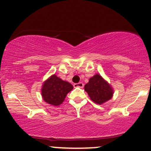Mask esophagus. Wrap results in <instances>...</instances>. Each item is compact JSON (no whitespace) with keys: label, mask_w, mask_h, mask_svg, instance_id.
<instances>
[{"label":"esophagus","mask_w":151,"mask_h":151,"mask_svg":"<svg viewBox=\"0 0 151 151\" xmlns=\"http://www.w3.org/2000/svg\"><path fill=\"white\" fill-rule=\"evenodd\" d=\"M74 87H79V88H83L84 87V84L82 82H79V83H76V84H74Z\"/></svg>","instance_id":"esophagus-1"}]
</instances>
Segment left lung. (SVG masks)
Here are the masks:
<instances>
[{"label":"left lung","instance_id":"left-lung-1","mask_svg":"<svg viewBox=\"0 0 151 151\" xmlns=\"http://www.w3.org/2000/svg\"><path fill=\"white\" fill-rule=\"evenodd\" d=\"M84 90L89 94L91 101L97 104H102L113 96L114 90L110 84L99 74H95L89 79L84 86Z\"/></svg>","mask_w":151,"mask_h":151}]
</instances>
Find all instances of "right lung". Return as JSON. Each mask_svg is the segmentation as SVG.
Returning a JSON list of instances; mask_svg holds the SVG:
<instances>
[{
	"label": "right lung",
	"instance_id": "obj_1",
	"mask_svg": "<svg viewBox=\"0 0 151 151\" xmlns=\"http://www.w3.org/2000/svg\"><path fill=\"white\" fill-rule=\"evenodd\" d=\"M72 89L73 86L70 83L53 74L43 83L41 92L45 101L57 106L61 104L67 93Z\"/></svg>",
	"mask_w": 151,
	"mask_h": 151
}]
</instances>
